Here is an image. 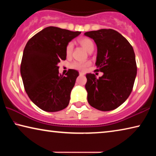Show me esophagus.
Masks as SVG:
<instances>
[{"label":"esophagus","instance_id":"obj_1","mask_svg":"<svg viewBox=\"0 0 156 156\" xmlns=\"http://www.w3.org/2000/svg\"><path fill=\"white\" fill-rule=\"evenodd\" d=\"M79 74H80V76H82V75H84V73H83V72H79Z\"/></svg>","mask_w":156,"mask_h":156}]
</instances>
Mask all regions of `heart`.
<instances>
[{"label": "heart", "instance_id": "heart-1", "mask_svg": "<svg viewBox=\"0 0 156 156\" xmlns=\"http://www.w3.org/2000/svg\"><path fill=\"white\" fill-rule=\"evenodd\" d=\"M78 43L80 44L82 47H83L88 52H91L94 49V43L91 38H87V37H83L78 39ZM73 49V44L72 42H70L66 46L65 53L67 56H70L72 55ZM91 65L90 61L87 62H80V61H74L70 64V67L73 69L83 71L85 69L89 67Z\"/></svg>", "mask_w": 156, "mask_h": 156}]
</instances>
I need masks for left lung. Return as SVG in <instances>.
Here are the masks:
<instances>
[{
	"instance_id": "1",
	"label": "left lung",
	"mask_w": 156,
	"mask_h": 156,
	"mask_svg": "<svg viewBox=\"0 0 156 156\" xmlns=\"http://www.w3.org/2000/svg\"><path fill=\"white\" fill-rule=\"evenodd\" d=\"M95 41L98 54L97 72H103L98 79L87 73L85 89L89 104L103 112L120 106L128 98L137 74L135 53L129 41L112 29L84 33Z\"/></svg>"
}]
</instances>
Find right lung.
I'll list each match as a JSON object with an SVG mask.
<instances>
[{
	"mask_svg": "<svg viewBox=\"0 0 156 156\" xmlns=\"http://www.w3.org/2000/svg\"><path fill=\"white\" fill-rule=\"evenodd\" d=\"M80 31L48 27L28 41L23 51L20 73L26 93L42 110L55 112L65 109L78 72L69 69L59 74L58 63L66 59L65 49Z\"/></svg>",
	"mask_w": 156,
	"mask_h": 156,
	"instance_id": "add662e5",
	"label": "right lung"
}]
</instances>
